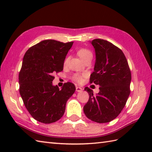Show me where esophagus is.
I'll return each mask as SVG.
<instances>
[{
    "instance_id": "34e87169",
    "label": "esophagus",
    "mask_w": 152,
    "mask_h": 152,
    "mask_svg": "<svg viewBox=\"0 0 152 152\" xmlns=\"http://www.w3.org/2000/svg\"><path fill=\"white\" fill-rule=\"evenodd\" d=\"M76 90L77 92H81V91H82L83 89L81 88V87L76 86Z\"/></svg>"
}]
</instances>
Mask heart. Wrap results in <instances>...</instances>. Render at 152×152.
<instances>
[{"mask_svg": "<svg viewBox=\"0 0 152 152\" xmlns=\"http://www.w3.org/2000/svg\"><path fill=\"white\" fill-rule=\"evenodd\" d=\"M77 54H78V56L81 58L83 61H85L86 59H89V58L92 59L93 57V54L91 51L88 49H86V48H81V49L78 50L77 51ZM69 59V57L66 58L65 61H64V64H66L68 62ZM86 74H81L79 73H75L72 75V79L74 80V81H75L78 83H82L83 80V78H84V76H86Z\"/></svg>", "mask_w": 152, "mask_h": 152, "instance_id": "heart-1", "label": "heart"}]
</instances>
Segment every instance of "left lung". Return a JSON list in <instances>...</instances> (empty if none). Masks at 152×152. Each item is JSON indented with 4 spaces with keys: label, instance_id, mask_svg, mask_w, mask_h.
<instances>
[{
    "label": "left lung",
    "instance_id": "obj_1",
    "mask_svg": "<svg viewBox=\"0 0 152 152\" xmlns=\"http://www.w3.org/2000/svg\"><path fill=\"white\" fill-rule=\"evenodd\" d=\"M96 61L90 83L99 85V92L93 95L88 87V102L83 106L86 117L99 124L112 121L125 107L130 94L131 73L127 59L117 46L102 39H94Z\"/></svg>",
    "mask_w": 152,
    "mask_h": 152
}]
</instances>
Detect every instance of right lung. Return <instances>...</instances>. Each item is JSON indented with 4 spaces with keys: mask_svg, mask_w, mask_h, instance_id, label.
I'll list each match as a JSON object with an SVG mask.
<instances>
[{
    "mask_svg": "<svg viewBox=\"0 0 152 152\" xmlns=\"http://www.w3.org/2000/svg\"><path fill=\"white\" fill-rule=\"evenodd\" d=\"M73 43L43 40L25 54L19 73V93L28 112L38 121L51 124L59 120L68 99L75 92V86L71 82L64 83L61 89L52 84L53 74L63 70Z\"/></svg>",
    "mask_w": 152,
    "mask_h": 152,
    "instance_id": "1",
    "label": "right lung"
}]
</instances>
